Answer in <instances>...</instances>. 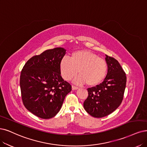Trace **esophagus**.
Segmentation results:
<instances>
[{
	"label": "esophagus",
	"instance_id": "1",
	"mask_svg": "<svg viewBox=\"0 0 147 147\" xmlns=\"http://www.w3.org/2000/svg\"><path fill=\"white\" fill-rule=\"evenodd\" d=\"M79 88V87H78V86H74V85H72V89L73 90H78Z\"/></svg>",
	"mask_w": 147,
	"mask_h": 147
}]
</instances>
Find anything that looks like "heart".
<instances>
[{"mask_svg":"<svg viewBox=\"0 0 147 147\" xmlns=\"http://www.w3.org/2000/svg\"><path fill=\"white\" fill-rule=\"evenodd\" d=\"M62 78L69 80L78 73L74 82L79 85L86 84L89 86L100 84L107 72V63L104 59L87 50H78L71 54L70 59L63 57L59 63Z\"/></svg>","mask_w":147,"mask_h":147,"instance_id":"1","label":"heart"}]
</instances>
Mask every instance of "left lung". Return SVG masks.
<instances>
[{"instance_id": "8db88e82", "label": "left lung", "mask_w": 147, "mask_h": 147, "mask_svg": "<svg viewBox=\"0 0 147 147\" xmlns=\"http://www.w3.org/2000/svg\"><path fill=\"white\" fill-rule=\"evenodd\" d=\"M108 72L103 82L87 89L88 96L84 107L94 117L109 115L119 107L123 100L127 77L120 63L115 58L106 55Z\"/></svg>"}]
</instances>
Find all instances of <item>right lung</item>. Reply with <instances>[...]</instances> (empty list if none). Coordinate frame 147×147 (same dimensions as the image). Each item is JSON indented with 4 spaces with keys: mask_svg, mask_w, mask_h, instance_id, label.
I'll list each match as a JSON object with an SVG mask.
<instances>
[{
    "mask_svg": "<svg viewBox=\"0 0 147 147\" xmlns=\"http://www.w3.org/2000/svg\"><path fill=\"white\" fill-rule=\"evenodd\" d=\"M66 50L59 47L30 59L22 69L20 86L25 108L35 116L50 119L61 110L71 86L61 76L59 63Z\"/></svg>",
    "mask_w": 147,
    "mask_h": 147,
    "instance_id": "obj_1",
    "label": "right lung"
}]
</instances>
